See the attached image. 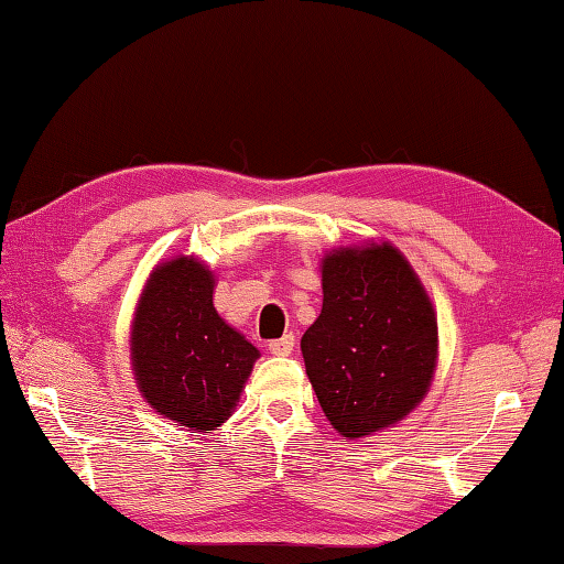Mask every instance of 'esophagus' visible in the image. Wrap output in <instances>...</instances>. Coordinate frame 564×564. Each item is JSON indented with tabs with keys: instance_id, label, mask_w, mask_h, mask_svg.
Returning <instances> with one entry per match:
<instances>
[{
	"instance_id": "esophagus-1",
	"label": "esophagus",
	"mask_w": 564,
	"mask_h": 564,
	"mask_svg": "<svg viewBox=\"0 0 564 564\" xmlns=\"http://www.w3.org/2000/svg\"><path fill=\"white\" fill-rule=\"evenodd\" d=\"M268 348H270V354H274V356H290L294 350V336L284 334L282 338H274V341L268 344Z\"/></svg>"
}]
</instances>
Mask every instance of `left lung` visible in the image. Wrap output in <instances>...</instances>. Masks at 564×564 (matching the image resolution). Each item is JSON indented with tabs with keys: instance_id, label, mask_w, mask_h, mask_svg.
Segmentation results:
<instances>
[{
	"instance_id": "left-lung-1",
	"label": "left lung",
	"mask_w": 564,
	"mask_h": 564,
	"mask_svg": "<svg viewBox=\"0 0 564 564\" xmlns=\"http://www.w3.org/2000/svg\"><path fill=\"white\" fill-rule=\"evenodd\" d=\"M322 290V314L302 336L318 405L348 440L388 430L427 395L437 368L430 296L390 242L326 252Z\"/></svg>"
}]
</instances>
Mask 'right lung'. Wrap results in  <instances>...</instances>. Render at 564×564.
<instances>
[{
    "label": "right lung",
    "instance_id": "add662e5",
    "mask_svg": "<svg viewBox=\"0 0 564 564\" xmlns=\"http://www.w3.org/2000/svg\"><path fill=\"white\" fill-rule=\"evenodd\" d=\"M214 272L196 258L159 262L137 304L130 356L142 398L182 427L210 432L236 410L260 358L214 306Z\"/></svg>",
    "mask_w": 564,
    "mask_h": 564
}]
</instances>
